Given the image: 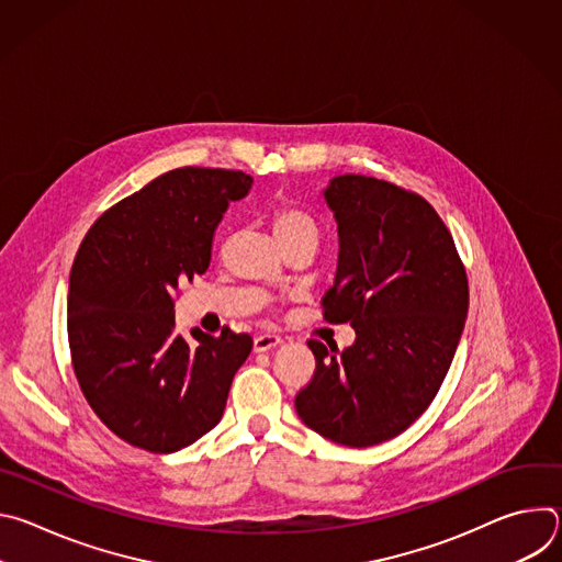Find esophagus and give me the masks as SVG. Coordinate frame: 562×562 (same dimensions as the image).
I'll return each instance as SVG.
<instances>
[{"label": "esophagus", "mask_w": 562, "mask_h": 562, "mask_svg": "<svg viewBox=\"0 0 562 562\" xmlns=\"http://www.w3.org/2000/svg\"><path fill=\"white\" fill-rule=\"evenodd\" d=\"M280 342H282V338H280L278 334H260V336H256V340H254V349H256L258 353H262V351H269V349L278 347Z\"/></svg>", "instance_id": "1"}]
</instances>
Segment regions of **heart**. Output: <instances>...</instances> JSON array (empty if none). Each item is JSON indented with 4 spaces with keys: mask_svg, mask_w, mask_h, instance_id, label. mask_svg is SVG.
Segmentation results:
<instances>
[{
    "mask_svg": "<svg viewBox=\"0 0 562 562\" xmlns=\"http://www.w3.org/2000/svg\"><path fill=\"white\" fill-rule=\"evenodd\" d=\"M273 231L280 239V245L286 247L295 239H315L317 243V222L302 209L284 204L273 211Z\"/></svg>",
    "mask_w": 562,
    "mask_h": 562,
    "instance_id": "b5f03b06",
    "label": "heart"
}]
</instances>
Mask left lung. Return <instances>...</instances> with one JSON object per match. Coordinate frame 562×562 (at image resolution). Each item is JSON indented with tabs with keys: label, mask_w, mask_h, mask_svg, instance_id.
Returning a JSON list of instances; mask_svg holds the SVG:
<instances>
[{
	"label": "left lung",
	"mask_w": 562,
	"mask_h": 562,
	"mask_svg": "<svg viewBox=\"0 0 562 562\" xmlns=\"http://www.w3.org/2000/svg\"><path fill=\"white\" fill-rule=\"evenodd\" d=\"M340 258L323 297L327 323H349L356 342L311 338L313 378L295 395L306 427L338 445L371 447L403 434L436 397L469 308L453 237L418 193L364 176L325 191Z\"/></svg>",
	"instance_id": "left-lung-1"
}]
</instances>
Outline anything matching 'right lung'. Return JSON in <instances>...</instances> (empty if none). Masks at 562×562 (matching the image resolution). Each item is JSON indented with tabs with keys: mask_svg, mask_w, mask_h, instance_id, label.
Wrapping results in <instances>:
<instances>
[{
	"mask_svg": "<svg viewBox=\"0 0 562 562\" xmlns=\"http://www.w3.org/2000/svg\"><path fill=\"white\" fill-rule=\"evenodd\" d=\"M243 171L182 167L104 211L77 249L68 282V347L95 416L124 442L171 453L211 431L249 334L176 331L184 280L206 273L228 202L245 198Z\"/></svg>",
	"mask_w": 562,
	"mask_h": 562,
	"instance_id": "obj_1",
	"label": "right lung"
}]
</instances>
